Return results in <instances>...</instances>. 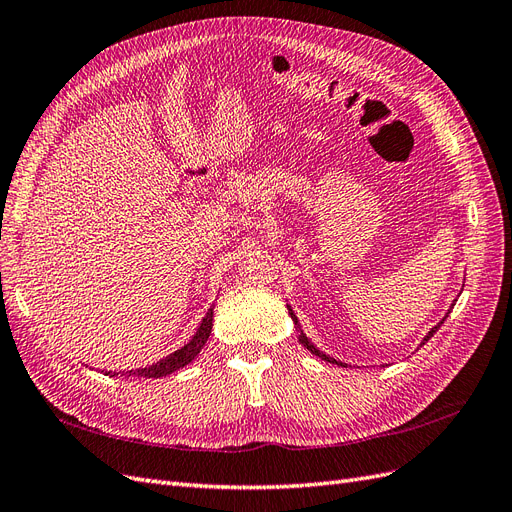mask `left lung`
<instances>
[{
	"label": "left lung",
	"mask_w": 512,
	"mask_h": 512,
	"mask_svg": "<svg viewBox=\"0 0 512 512\" xmlns=\"http://www.w3.org/2000/svg\"><path fill=\"white\" fill-rule=\"evenodd\" d=\"M288 314H290V316H292V320H294V324H297V327H299V320H297V318H294V314H292V309H290V307H288ZM440 324H442V322H440ZM440 324H438V327H433V329H431V331H429V333H427V337H425V342H427V339H429V337H433V333H436V331H438V329H440ZM299 342H301V344H303V346H305V348H307V350H312V352H314V354H318V356H322V359H324V361H331V363H337V361H333V359H329V356H327V354H322V352H320V350H316V348H314V346H312V344H309V342H307V337H305V335H303V333H301V337H299ZM425 342H423V344H425Z\"/></svg>",
	"instance_id": "left-lung-1"
}]
</instances>
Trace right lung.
<instances>
[{"mask_svg":"<svg viewBox=\"0 0 512 512\" xmlns=\"http://www.w3.org/2000/svg\"><path fill=\"white\" fill-rule=\"evenodd\" d=\"M211 329H213V307L207 312V316L203 318V322H200V327L196 331V335L190 339L188 344H185L181 350L168 354L166 359H162L160 363L156 365H149V367H143V369H136V371H130L128 376H141V378H162V376H168L173 374V371L181 369L188 365L190 361L196 359V354L203 350V346L207 344V339L211 335ZM106 376H117V371H108Z\"/></svg>","mask_w":512,"mask_h":512,"instance_id":"right-lung-1","label":"right lung"}]
</instances>
